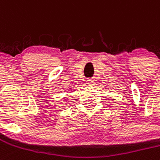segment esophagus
I'll return each mask as SVG.
<instances>
[{
	"label": "esophagus",
	"mask_w": 160,
	"mask_h": 160,
	"mask_svg": "<svg viewBox=\"0 0 160 160\" xmlns=\"http://www.w3.org/2000/svg\"><path fill=\"white\" fill-rule=\"evenodd\" d=\"M92 82H93V80H92V79L88 78L87 80V83L88 84H92Z\"/></svg>",
	"instance_id": "1"
}]
</instances>
